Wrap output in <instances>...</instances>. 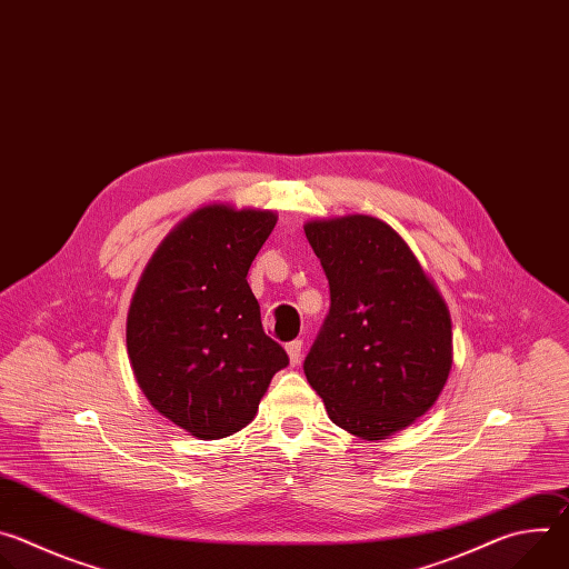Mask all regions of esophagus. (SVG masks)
Here are the masks:
<instances>
[{"label": "esophagus", "instance_id": "obj_1", "mask_svg": "<svg viewBox=\"0 0 569 569\" xmlns=\"http://www.w3.org/2000/svg\"><path fill=\"white\" fill-rule=\"evenodd\" d=\"M286 351H288V358H290V365H299L301 360V353H303V342L301 340H292L286 345Z\"/></svg>", "mask_w": 569, "mask_h": 569}]
</instances>
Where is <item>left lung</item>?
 <instances>
[{
  "instance_id": "left-lung-1",
  "label": "left lung",
  "mask_w": 569,
  "mask_h": 569,
  "mask_svg": "<svg viewBox=\"0 0 569 569\" xmlns=\"http://www.w3.org/2000/svg\"><path fill=\"white\" fill-rule=\"evenodd\" d=\"M303 231L331 290L303 373L336 426L387 439L423 417L448 380V306L387 222L356 213Z\"/></svg>"
}]
</instances>
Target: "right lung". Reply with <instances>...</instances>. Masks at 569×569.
Listing matches in <instances>:
<instances>
[{"instance_id": "add662e5", "label": "right lung", "mask_w": 569, "mask_h": 569, "mask_svg": "<svg viewBox=\"0 0 569 569\" xmlns=\"http://www.w3.org/2000/svg\"><path fill=\"white\" fill-rule=\"evenodd\" d=\"M274 224V211L207 204L161 240L134 290L126 342L137 385L198 439L246 428L288 365L248 283Z\"/></svg>"}]
</instances>
